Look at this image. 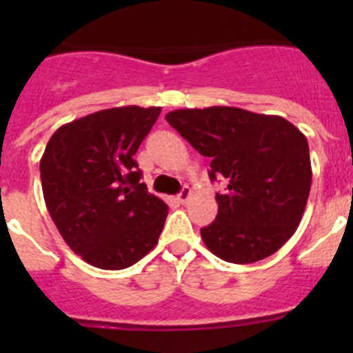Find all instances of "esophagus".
Segmentation results:
<instances>
[{
	"mask_svg": "<svg viewBox=\"0 0 353 353\" xmlns=\"http://www.w3.org/2000/svg\"><path fill=\"white\" fill-rule=\"evenodd\" d=\"M190 198H191V190H190V186H184L183 190H181V193L177 194V199H179V203H188L190 201Z\"/></svg>",
	"mask_w": 353,
	"mask_h": 353,
	"instance_id": "34e87169",
	"label": "esophagus"
}]
</instances>
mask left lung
I'll return each mask as SVG.
<instances>
[{
  "instance_id": "obj_1",
  "label": "left lung",
  "mask_w": 353,
  "mask_h": 353,
  "mask_svg": "<svg viewBox=\"0 0 353 353\" xmlns=\"http://www.w3.org/2000/svg\"><path fill=\"white\" fill-rule=\"evenodd\" d=\"M167 123L203 157L210 179L223 177L219 213L201 229L220 259L248 265L279 251L294 236L311 191L307 138L282 116L239 108L176 109Z\"/></svg>"
}]
</instances>
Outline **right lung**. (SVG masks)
Instances as JSON below:
<instances>
[{
    "label": "right lung",
    "instance_id": "1",
    "mask_svg": "<svg viewBox=\"0 0 353 353\" xmlns=\"http://www.w3.org/2000/svg\"><path fill=\"white\" fill-rule=\"evenodd\" d=\"M160 110H99L63 124L46 145V206L65 243L88 265L128 268L159 243L169 208L148 193L133 155Z\"/></svg>",
    "mask_w": 353,
    "mask_h": 353
}]
</instances>
